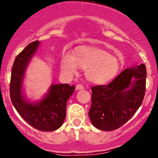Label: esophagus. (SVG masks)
Segmentation results:
<instances>
[{
	"label": "esophagus",
	"instance_id": "1",
	"mask_svg": "<svg viewBox=\"0 0 158 158\" xmlns=\"http://www.w3.org/2000/svg\"><path fill=\"white\" fill-rule=\"evenodd\" d=\"M83 88H84V86H83L82 85L78 84L77 85V90H81V89H83Z\"/></svg>",
	"mask_w": 158,
	"mask_h": 158
}]
</instances>
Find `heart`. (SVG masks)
<instances>
[{"label": "heart", "mask_w": 158, "mask_h": 158, "mask_svg": "<svg viewBox=\"0 0 158 158\" xmlns=\"http://www.w3.org/2000/svg\"><path fill=\"white\" fill-rule=\"evenodd\" d=\"M61 71L68 76L75 75L79 68L85 70V77L90 82L102 85L117 77L121 65L115 56L106 50L92 47L80 46L73 54L65 53L61 59Z\"/></svg>", "instance_id": "heart-1"}]
</instances>
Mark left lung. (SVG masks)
Returning a JSON list of instances; mask_svg holds the SVG:
<instances>
[{
    "label": "left lung",
    "mask_w": 158,
    "mask_h": 158,
    "mask_svg": "<svg viewBox=\"0 0 158 158\" xmlns=\"http://www.w3.org/2000/svg\"><path fill=\"white\" fill-rule=\"evenodd\" d=\"M145 64L126 68L108 85L91 88L92 124L102 131H113L128 122L142 104L146 91Z\"/></svg>",
    "instance_id": "obj_1"
}]
</instances>
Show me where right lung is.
Here are the masks:
<instances>
[{
	"label": "right lung",
	"instance_id": "1",
	"mask_svg": "<svg viewBox=\"0 0 158 158\" xmlns=\"http://www.w3.org/2000/svg\"><path fill=\"white\" fill-rule=\"evenodd\" d=\"M39 44V41L30 43L16 56L11 73L10 98L18 113L30 126L40 131H52L64 123L67 102L75 87L68 84L52 85L48 95L40 102L32 104L25 100L21 93L23 75Z\"/></svg>",
	"mask_w": 158,
	"mask_h": 158
}]
</instances>
